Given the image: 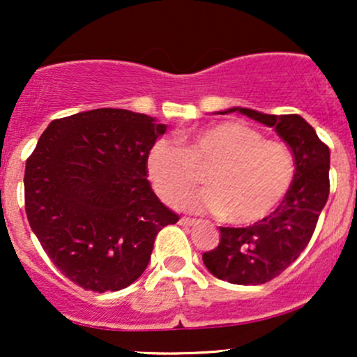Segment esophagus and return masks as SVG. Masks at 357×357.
I'll return each instance as SVG.
<instances>
[{
  "mask_svg": "<svg viewBox=\"0 0 357 357\" xmlns=\"http://www.w3.org/2000/svg\"><path fill=\"white\" fill-rule=\"evenodd\" d=\"M179 223L184 225V227H192V225L198 223V220H195V218H186V216H184V218L179 220Z\"/></svg>",
  "mask_w": 357,
  "mask_h": 357,
  "instance_id": "obj_1",
  "label": "esophagus"
}]
</instances>
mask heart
I'll use <instances>...</instances> for the list:
<instances>
[{"label": "heart", "instance_id": "heart-1", "mask_svg": "<svg viewBox=\"0 0 357 357\" xmlns=\"http://www.w3.org/2000/svg\"><path fill=\"white\" fill-rule=\"evenodd\" d=\"M146 169L162 202L179 204L203 176L210 191L184 203L223 215L231 225H253L284 202L296 179V159L284 142L264 139L236 121L216 122L181 139L151 146Z\"/></svg>", "mask_w": 357, "mask_h": 357}]
</instances>
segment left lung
I'll use <instances>...</instances> for the list:
<instances>
[{"mask_svg":"<svg viewBox=\"0 0 357 357\" xmlns=\"http://www.w3.org/2000/svg\"><path fill=\"white\" fill-rule=\"evenodd\" d=\"M265 124L287 142L296 159V179L267 218L247 228H220V245L203 253L215 277L236 285H260L280 275L309 245L319 215L329 196L331 153L314 127L297 114L273 116L253 109L231 107Z\"/></svg>","mask_w":357,"mask_h":357,"instance_id":"8db88e82","label":"left lung"}]
</instances>
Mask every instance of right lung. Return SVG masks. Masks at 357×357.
Returning a JSON list of instances; mask_svg holds the SVG:
<instances>
[{
    "instance_id": "1",
    "label": "right lung",
    "mask_w": 357,
    "mask_h": 357,
    "mask_svg": "<svg viewBox=\"0 0 357 357\" xmlns=\"http://www.w3.org/2000/svg\"><path fill=\"white\" fill-rule=\"evenodd\" d=\"M165 132L146 114L93 109L55 119L40 136L24 167V210L73 284L100 294L129 287L158 233L179 220L147 181V153Z\"/></svg>"
}]
</instances>
